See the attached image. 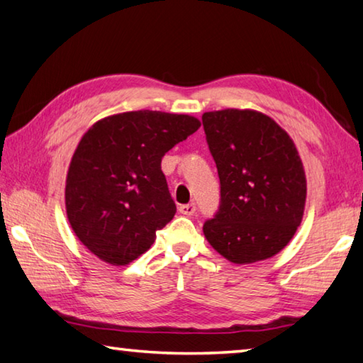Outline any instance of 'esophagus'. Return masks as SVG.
<instances>
[{
    "label": "esophagus",
    "mask_w": 363,
    "mask_h": 363,
    "mask_svg": "<svg viewBox=\"0 0 363 363\" xmlns=\"http://www.w3.org/2000/svg\"><path fill=\"white\" fill-rule=\"evenodd\" d=\"M196 211V206L195 203H189V204H182V206H179V213L184 214V216H194Z\"/></svg>",
    "instance_id": "obj_1"
}]
</instances>
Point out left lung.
I'll use <instances>...</instances> for the list:
<instances>
[{
    "mask_svg": "<svg viewBox=\"0 0 363 363\" xmlns=\"http://www.w3.org/2000/svg\"><path fill=\"white\" fill-rule=\"evenodd\" d=\"M201 121L220 179V206L204 222V238L232 263L267 260L289 245L305 213L298 150L259 111H211Z\"/></svg>",
    "mask_w": 363,
    "mask_h": 363,
    "instance_id": "left-lung-1",
    "label": "left lung"
}]
</instances>
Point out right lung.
<instances>
[{"label":"right lung","mask_w":363,"mask_h":363,"mask_svg":"<svg viewBox=\"0 0 363 363\" xmlns=\"http://www.w3.org/2000/svg\"><path fill=\"white\" fill-rule=\"evenodd\" d=\"M187 114L130 111L91 125L72 154L65 204L72 232L111 265L136 260L176 214L163 155L200 128Z\"/></svg>","instance_id":"1"}]
</instances>
